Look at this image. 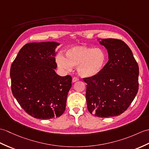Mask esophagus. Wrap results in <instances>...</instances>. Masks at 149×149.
Here are the masks:
<instances>
[{
	"label": "esophagus",
	"instance_id": "obj_1",
	"mask_svg": "<svg viewBox=\"0 0 149 149\" xmlns=\"http://www.w3.org/2000/svg\"><path fill=\"white\" fill-rule=\"evenodd\" d=\"M79 80V78H77V77H73L72 78V82H77V81H78Z\"/></svg>",
	"mask_w": 149,
	"mask_h": 149
}]
</instances>
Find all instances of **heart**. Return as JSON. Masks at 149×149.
<instances>
[{
  "instance_id": "obj_1",
  "label": "heart",
  "mask_w": 149,
  "mask_h": 149,
  "mask_svg": "<svg viewBox=\"0 0 149 149\" xmlns=\"http://www.w3.org/2000/svg\"><path fill=\"white\" fill-rule=\"evenodd\" d=\"M66 58L61 54L56 58L58 66L70 70L77 66V72L82 77L91 78L103 71L107 62V55L100 48L77 46L69 48L65 53Z\"/></svg>"
}]
</instances>
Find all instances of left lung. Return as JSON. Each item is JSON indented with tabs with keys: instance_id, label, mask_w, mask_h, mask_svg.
Segmentation results:
<instances>
[{
	"instance_id": "obj_1",
	"label": "left lung",
	"mask_w": 149,
	"mask_h": 149,
	"mask_svg": "<svg viewBox=\"0 0 149 149\" xmlns=\"http://www.w3.org/2000/svg\"><path fill=\"white\" fill-rule=\"evenodd\" d=\"M109 61L97 76L85 78L89 112L99 117L119 116L128 108L138 90L139 68L132 51L121 40L98 39Z\"/></svg>"
}]
</instances>
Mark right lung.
Returning a JSON list of instances; mask_svg holds the SVG:
<instances>
[{
    "instance_id": "right-lung-1",
    "label": "right lung",
    "mask_w": 149,
    "mask_h": 149,
    "mask_svg": "<svg viewBox=\"0 0 149 149\" xmlns=\"http://www.w3.org/2000/svg\"><path fill=\"white\" fill-rule=\"evenodd\" d=\"M56 42H31L19 51L10 70L13 95L33 117L49 119L63 113L72 77L58 75Z\"/></svg>"
}]
</instances>
